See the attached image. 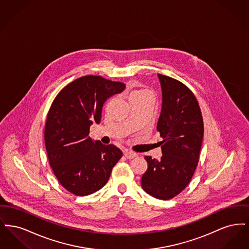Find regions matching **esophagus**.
Here are the masks:
<instances>
[{"label": "esophagus", "instance_id": "1", "mask_svg": "<svg viewBox=\"0 0 249 249\" xmlns=\"http://www.w3.org/2000/svg\"><path fill=\"white\" fill-rule=\"evenodd\" d=\"M124 156H125L127 159L131 160V159H133V158L137 157V154H136L135 152H133V151H130V150H125V151H124Z\"/></svg>", "mask_w": 249, "mask_h": 249}]
</instances>
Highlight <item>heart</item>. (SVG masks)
<instances>
[{
  "label": "heart",
  "mask_w": 249,
  "mask_h": 249,
  "mask_svg": "<svg viewBox=\"0 0 249 249\" xmlns=\"http://www.w3.org/2000/svg\"><path fill=\"white\" fill-rule=\"evenodd\" d=\"M146 96H151L149 91H147L145 89H136V90H133L130 92L129 99H130V101H131V100H135V99L143 98Z\"/></svg>",
  "instance_id": "obj_1"
}]
</instances>
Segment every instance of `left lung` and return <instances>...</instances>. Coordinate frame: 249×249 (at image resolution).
<instances>
[{"label": "left lung", "mask_w": 249, "mask_h": 249, "mask_svg": "<svg viewBox=\"0 0 249 249\" xmlns=\"http://www.w3.org/2000/svg\"><path fill=\"white\" fill-rule=\"evenodd\" d=\"M162 91L160 131L162 157L145 156L147 170L142 190L160 200H170L189 185L199 161L203 121L196 97L177 79L158 73Z\"/></svg>", "instance_id": "8db88e82"}]
</instances>
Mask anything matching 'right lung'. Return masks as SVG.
Returning <instances> with one entry per match:
<instances>
[{"mask_svg": "<svg viewBox=\"0 0 249 249\" xmlns=\"http://www.w3.org/2000/svg\"><path fill=\"white\" fill-rule=\"evenodd\" d=\"M125 89L121 82L86 75L63 88L48 111L45 143L49 164L65 190L86 196L101 190L122 157L114 144L89 136V127L102 119L108 98Z\"/></svg>", "mask_w": 249, "mask_h": 249, "instance_id": "1", "label": "right lung"}]
</instances>
